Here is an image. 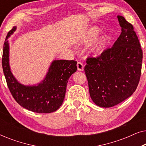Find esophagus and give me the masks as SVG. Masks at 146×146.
Segmentation results:
<instances>
[{"label": "esophagus", "mask_w": 146, "mask_h": 146, "mask_svg": "<svg viewBox=\"0 0 146 146\" xmlns=\"http://www.w3.org/2000/svg\"><path fill=\"white\" fill-rule=\"evenodd\" d=\"M77 68L79 71H83L84 70V64L81 62H78L77 64Z\"/></svg>", "instance_id": "1"}]
</instances>
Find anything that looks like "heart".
<instances>
[{"label": "heart", "instance_id": "obj_1", "mask_svg": "<svg viewBox=\"0 0 146 146\" xmlns=\"http://www.w3.org/2000/svg\"><path fill=\"white\" fill-rule=\"evenodd\" d=\"M101 32V29L98 27H93L90 28L88 31L86 32L80 39V42L84 44H90L94 42L96 39L98 37ZM108 39L106 35H103L100 36L96 41L95 44L92 48V52L94 53H96L101 47L104 44Z\"/></svg>", "mask_w": 146, "mask_h": 146}]
</instances>
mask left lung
Returning a JSON list of instances; mask_svg holds the SVG:
<instances>
[{
  "label": "left lung",
  "instance_id": "left-lung-1",
  "mask_svg": "<svg viewBox=\"0 0 146 146\" xmlns=\"http://www.w3.org/2000/svg\"><path fill=\"white\" fill-rule=\"evenodd\" d=\"M121 33L113 46L99 56L89 57L84 72L92 101L110 108L133 94L141 76L143 52L133 26L117 16Z\"/></svg>",
  "mask_w": 146,
  "mask_h": 146
}]
</instances>
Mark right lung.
Here are the masks:
<instances>
[{
	"label": "right lung",
	"mask_w": 146,
	"mask_h": 146,
	"mask_svg": "<svg viewBox=\"0 0 146 146\" xmlns=\"http://www.w3.org/2000/svg\"><path fill=\"white\" fill-rule=\"evenodd\" d=\"M17 30L14 27L6 37L2 65L8 87L17 102L33 112L48 113L56 111L62 104L68 81L77 70L75 60H56L52 62L44 78L35 85H25L14 76L9 64L8 38Z\"/></svg>",
	"instance_id": "add662e5"
}]
</instances>
